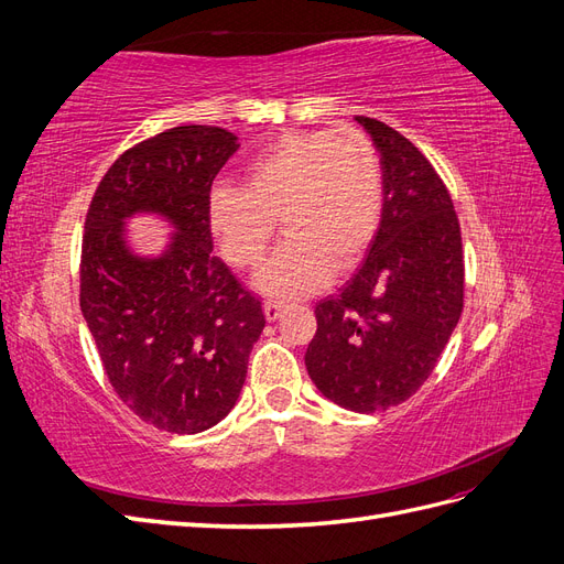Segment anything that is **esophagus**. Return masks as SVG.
<instances>
[{"instance_id":"34e87169","label":"esophagus","mask_w":564,"mask_h":564,"mask_svg":"<svg viewBox=\"0 0 564 564\" xmlns=\"http://www.w3.org/2000/svg\"><path fill=\"white\" fill-rule=\"evenodd\" d=\"M282 311H284V305L280 301H265L263 303V313H265L268 322H275L282 315Z\"/></svg>"}]
</instances>
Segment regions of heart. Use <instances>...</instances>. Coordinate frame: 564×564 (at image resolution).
Wrapping results in <instances>:
<instances>
[{"label":"heart","mask_w":564,"mask_h":564,"mask_svg":"<svg viewBox=\"0 0 564 564\" xmlns=\"http://www.w3.org/2000/svg\"><path fill=\"white\" fill-rule=\"evenodd\" d=\"M381 212V158L357 127L284 133L247 164L245 187L218 183L207 197L209 232L235 268L261 263L280 220L286 240L256 275L278 299L308 296L360 263Z\"/></svg>","instance_id":"heart-1"}]
</instances>
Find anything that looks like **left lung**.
Masks as SVG:
<instances>
[{
    "label": "left lung",
    "instance_id": "1",
    "mask_svg": "<svg viewBox=\"0 0 564 564\" xmlns=\"http://www.w3.org/2000/svg\"><path fill=\"white\" fill-rule=\"evenodd\" d=\"M381 152V224L338 294L315 305L305 369L324 398L360 414L409 400L464 311L460 226L445 181L400 131L355 117Z\"/></svg>",
    "mask_w": 564,
    "mask_h": 564
}]
</instances>
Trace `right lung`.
I'll use <instances>...</instances> for the list:
<instances>
[{
	"instance_id": "obj_1",
	"label": "right lung",
	"mask_w": 564,
	"mask_h": 564,
	"mask_svg": "<svg viewBox=\"0 0 564 564\" xmlns=\"http://www.w3.org/2000/svg\"><path fill=\"white\" fill-rule=\"evenodd\" d=\"M237 150L220 127L185 124L135 143L100 178L82 235L79 305L117 398L176 435L228 416L247 379L265 315L214 253L207 197ZM158 210L175 220L173 247L135 260L121 220Z\"/></svg>"
}]
</instances>
